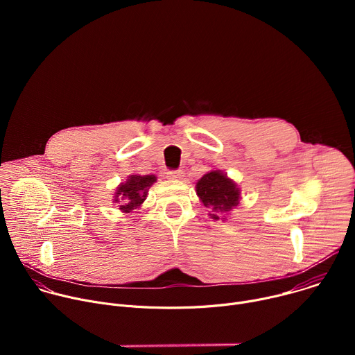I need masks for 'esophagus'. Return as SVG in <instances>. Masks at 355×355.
<instances>
[{"instance_id":"34e87169","label":"esophagus","mask_w":355,"mask_h":355,"mask_svg":"<svg viewBox=\"0 0 355 355\" xmlns=\"http://www.w3.org/2000/svg\"><path fill=\"white\" fill-rule=\"evenodd\" d=\"M167 177H168L170 180H182L184 173H182L181 170H173V171H168V173H167Z\"/></svg>"}]
</instances>
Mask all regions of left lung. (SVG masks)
<instances>
[{
    "instance_id": "1",
    "label": "left lung",
    "mask_w": 355,
    "mask_h": 355,
    "mask_svg": "<svg viewBox=\"0 0 355 355\" xmlns=\"http://www.w3.org/2000/svg\"><path fill=\"white\" fill-rule=\"evenodd\" d=\"M195 188L200 202L209 209V216L215 220H219L223 214L230 212L240 202L237 184L220 170H212L205 174L196 182Z\"/></svg>"
}]
</instances>
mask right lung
<instances>
[{"mask_svg":"<svg viewBox=\"0 0 355 355\" xmlns=\"http://www.w3.org/2000/svg\"><path fill=\"white\" fill-rule=\"evenodd\" d=\"M156 175H129L125 182H122L115 191V204L123 214H130L133 209L139 208L148 192V188L156 182Z\"/></svg>","mask_w":355,"mask_h":355,"instance_id":"obj_1","label":"right lung"}]
</instances>
